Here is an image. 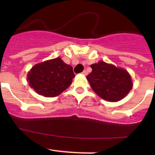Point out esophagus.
<instances>
[{
	"label": "esophagus",
	"mask_w": 155,
	"mask_h": 155,
	"mask_svg": "<svg viewBox=\"0 0 155 155\" xmlns=\"http://www.w3.org/2000/svg\"><path fill=\"white\" fill-rule=\"evenodd\" d=\"M82 74H83V75H84V76H86V75H87V71H83V72H82Z\"/></svg>",
	"instance_id": "1"
}]
</instances>
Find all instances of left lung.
<instances>
[{
  "label": "left lung",
  "instance_id": "8db88e82",
  "mask_svg": "<svg viewBox=\"0 0 155 155\" xmlns=\"http://www.w3.org/2000/svg\"><path fill=\"white\" fill-rule=\"evenodd\" d=\"M91 68L92 71L87 76V80L93 91L102 99L119 102L132 89V78L124 68L104 61L91 64Z\"/></svg>",
  "mask_w": 155,
  "mask_h": 155
}]
</instances>
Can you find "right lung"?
Masks as SVG:
<instances>
[{
    "label": "right lung",
    "instance_id": "1",
    "mask_svg": "<svg viewBox=\"0 0 155 155\" xmlns=\"http://www.w3.org/2000/svg\"><path fill=\"white\" fill-rule=\"evenodd\" d=\"M74 77L72 67L57 57L34 65L27 74V81L37 94L52 98L67 89Z\"/></svg>",
    "mask_w": 155,
    "mask_h": 155
}]
</instances>
